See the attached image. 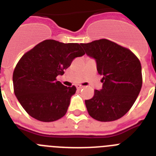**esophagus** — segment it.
<instances>
[{
    "mask_svg": "<svg viewBox=\"0 0 156 156\" xmlns=\"http://www.w3.org/2000/svg\"><path fill=\"white\" fill-rule=\"evenodd\" d=\"M76 88L78 90H80V89H82V88H83V87L81 85H76Z\"/></svg>",
    "mask_w": 156,
    "mask_h": 156,
    "instance_id": "1",
    "label": "esophagus"
}]
</instances>
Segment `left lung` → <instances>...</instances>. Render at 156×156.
Returning <instances> with one entry per match:
<instances>
[{"label": "left lung", "instance_id": "8db88e82", "mask_svg": "<svg viewBox=\"0 0 156 156\" xmlns=\"http://www.w3.org/2000/svg\"><path fill=\"white\" fill-rule=\"evenodd\" d=\"M80 45L95 59L98 73L103 76L102 88L85 101L88 113L100 121L119 119L131 109L141 90L140 61L129 49L108 39Z\"/></svg>", "mask_w": 156, "mask_h": 156}]
</instances>
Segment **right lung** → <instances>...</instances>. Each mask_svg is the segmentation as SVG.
I'll use <instances>...</instances> for the list:
<instances>
[{"mask_svg": "<svg viewBox=\"0 0 156 156\" xmlns=\"http://www.w3.org/2000/svg\"><path fill=\"white\" fill-rule=\"evenodd\" d=\"M84 54L78 43L48 39L21 57L14 70L13 85L17 99L30 116L51 122L65 115L76 88L62 85L56 77Z\"/></svg>", "mask_w": 156, "mask_h": 156, "instance_id": "obj_1", "label": "right lung"}]
</instances>
